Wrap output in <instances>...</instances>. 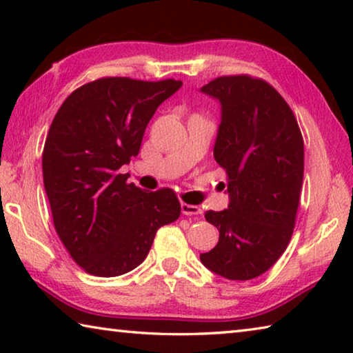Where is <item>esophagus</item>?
I'll use <instances>...</instances> for the list:
<instances>
[{
	"label": "esophagus",
	"instance_id": "34e87169",
	"mask_svg": "<svg viewBox=\"0 0 353 353\" xmlns=\"http://www.w3.org/2000/svg\"><path fill=\"white\" fill-rule=\"evenodd\" d=\"M181 210H182L183 214H187V216H193V214L201 213V208L198 205L185 204V202H182V204H181Z\"/></svg>",
	"mask_w": 353,
	"mask_h": 353
}]
</instances>
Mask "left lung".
<instances>
[{
  "instance_id": "8db88e82",
  "label": "left lung",
  "mask_w": 353,
  "mask_h": 353,
  "mask_svg": "<svg viewBox=\"0 0 353 353\" xmlns=\"http://www.w3.org/2000/svg\"><path fill=\"white\" fill-rule=\"evenodd\" d=\"M219 101L214 160L229 177V205L205 219L219 241L202 265L229 280L261 276L291 240L303 181V140L294 113L270 83L223 76L201 88Z\"/></svg>"
}]
</instances>
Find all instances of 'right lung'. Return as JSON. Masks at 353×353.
<instances>
[{"label": "right lung", "instance_id": "obj_1", "mask_svg": "<svg viewBox=\"0 0 353 353\" xmlns=\"http://www.w3.org/2000/svg\"><path fill=\"white\" fill-rule=\"evenodd\" d=\"M181 81L103 77L63 101L41 166L59 238L83 271L117 277L146 259L160 227L181 214L174 191H145L119 168L140 152L149 119Z\"/></svg>", "mask_w": 353, "mask_h": 353}]
</instances>
